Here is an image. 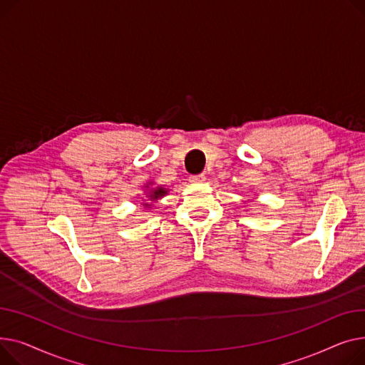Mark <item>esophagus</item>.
Returning a JSON list of instances; mask_svg holds the SVG:
<instances>
[{"instance_id": "esophagus-1", "label": "esophagus", "mask_w": 365, "mask_h": 365, "mask_svg": "<svg viewBox=\"0 0 365 365\" xmlns=\"http://www.w3.org/2000/svg\"><path fill=\"white\" fill-rule=\"evenodd\" d=\"M188 180H190V182H192V184H202V182H205V181H206V177H205L203 174H199V175H190V177H188Z\"/></svg>"}]
</instances>
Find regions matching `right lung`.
Masks as SVG:
<instances>
[{
  "label": "right lung",
  "mask_w": 365,
  "mask_h": 365,
  "mask_svg": "<svg viewBox=\"0 0 365 365\" xmlns=\"http://www.w3.org/2000/svg\"><path fill=\"white\" fill-rule=\"evenodd\" d=\"M155 185L153 181H148L145 185H144V191H145V199L148 202H143L141 205L144 207H152V205L150 203H155L158 200H160L162 197H165L168 195V188H165V185H155V187L153 185Z\"/></svg>",
  "instance_id": "add662e5"
}]
</instances>
